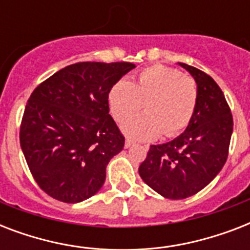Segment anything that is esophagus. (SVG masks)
Wrapping results in <instances>:
<instances>
[{
	"label": "esophagus",
	"instance_id": "1",
	"mask_svg": "<svg viewBox=\"0 0 250 250\" xmlns=\"http://www.w3.org/2000/svg\"><path fill=\"white\" fill-rule=\"evenodd\" d=\"M131 145H133V140H131V139H125V148H129Z\"/></svg>",
	"mask_w": 250,
	"mask_h": 250
}]
</instances>
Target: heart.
I'll list each match as a JSON object with an SVG mask.
<instances>
[{
	"label": "heart",
	"mask_w": 250,
	"mask_h": 250,
	"mask_svg": "<svg viewBox=\"0 0 250 250\" xmlns=\"http://www.w3.org/2000/svg\"><path fill=\"white\" fill-rule=\"evenodd\" d=\"M197 84L175 68L154 64L132 80H118L107 94L109 109L117 122H125L142 107L147 113L123 125L129 137L153 140L164 132L174 137L189 125L196 111Z\"/></svg>",
	"instance_id": "1"
}]
</instances>
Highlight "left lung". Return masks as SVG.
<instances>
[{
    "instance_id": "1",
    "label": "left lung",
    "mask_w": 250,
    "mask_h": 250,
    "mask_svg": "<svg viewBox=\"0 0 250 250\" xmlns=\"http://www.w3.org/2000/svg\"><path fill=\"white\" fill-rule=\"evenodd\" d=\"M194 78L198 98L186 131L166 144L150 145L139 167L141 179L171 200H182L204 189L225 166L233 129L231 109L211 76L179 63Z\"/></svg>"
}]
</instances>
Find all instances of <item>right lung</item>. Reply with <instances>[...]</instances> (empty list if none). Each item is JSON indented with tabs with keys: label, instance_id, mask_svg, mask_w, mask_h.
<instances>
[{
	"label": "right lung",
	"instance_id": "obj_1",
	"mask_svg": "<svg viewBox=\"0 0 250 250\" xmlns=\"http://www.w3.org/2000/svg\"><path fill=\"white\" fill-rule=\"evenodd\" d=\"M135 67L129 62H79L31 93L19 139L35 182L48 196L76 204L101 189L106 166L125 146L107 94Z\"/></svg>",
	"mask_w": 250,
	"mask_h": 250
}]
</instances>
